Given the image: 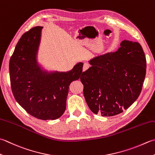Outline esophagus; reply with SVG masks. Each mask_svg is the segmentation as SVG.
Segmentation results:
<instances>
[{
  "label": "esophagus",
  "instance_id": "34e87169",
  "mask_svg": "<svg viewBox=\"0 0 155 155\" xmlns=\"http://www.w3.org/2000/svg\"><path fill=\"white\" fill-rule=\"evenodd\" d=\"M89 67H90V65L89 64H87V63L84 64V65H83V71H87V70L89 68Z\"/></svg>",
  "mask_w": 155,
  "mask_h": 155
}]
</instances>
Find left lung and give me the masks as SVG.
<instances>
[{
    "instance_id": "left-lung-1",
    "label": "left lung",
    "mask_w": 155,
    "mask_h": 155,
    "mask_svg": "<svg viewBox=\"0 0 155 155\" xmlns=\"http://www.w3.org/2000/svg\"><path fill=\"white\" fill-rule=\"evenodd\" d=\"M81 81L89 107L94 114L114 116L127 110L140 95L147 60L138 42L124 40L115 52L95 57Z\"/></svg>"
}]
</instances>
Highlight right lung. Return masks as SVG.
<instances>
[{"label": "right lung", "mask_w": 155, "mask_h": 155, "mask_svg": "<svg viewBox=\"0 0 155 155\" xmlns=\"http://www.w3.org/2000/svg\"><path fill=\"white\" fill-rule=\"evenodd\" d=\"M42 28L33 27L17 44L9 62L11 86L15 100L31 116L56 120L66 110L69 85L81 77L83 63L66 72L43 71L36 60Z\"/></svg>", "instance_id": "right-lung-1"}]
</instances>
